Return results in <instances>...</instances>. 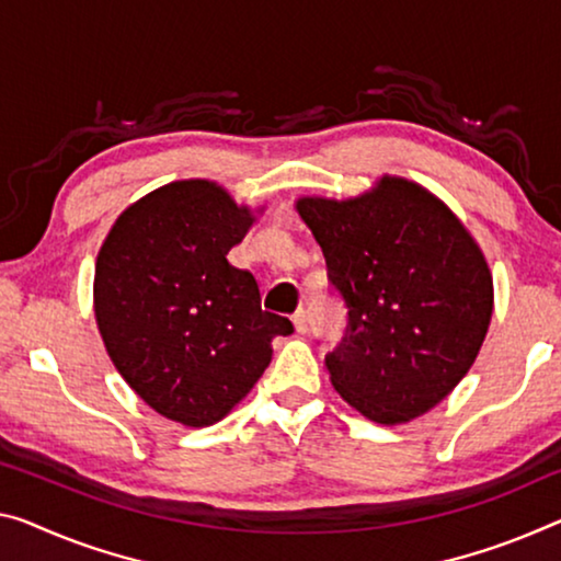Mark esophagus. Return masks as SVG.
<instances>
[{
    "label": "esophagus",
    "instance_id": "34e87169",
    "mask_svg": "<svg viewBox=\"0 0 561 561\" xmlns=\"http://www.w3.org/2000/svg\"><path fill=\"white\" fill-rule=\"evenodd\" d=\"M308 321H310V316H308L306 308L296 310V316H293V323H296V331L298 333H306L308 331Z\"/></svg>",
    "mask_w": 561,
    "mask_h": 561
}]
</instances>
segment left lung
Here are the masks:
<instances>
[{
    "mask_svg": "<svg viewBox=\"0 0 561 561\" xmlns=\"http://www.w3.org/2000/svg\"><path fill=\"white\" fill-rule=\"evenodd\" d=\"M296 208L346 306V331L325 356L333 389L386 426L434 409L467 376L494 308L489 265L467 228L401 178Z\"/></svg>",
    "mask_w": 561,
    "mask_h": 561,
    "instance_id": "left-lung-1",
    "label": "left lung"
}]
</instances>
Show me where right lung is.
I'll return each mask as SVG.
<instances>
[{
  "instance_id": "1",
  "label": "right lung",
  "mask_w": 561,
  "mask_h": 561,
  "mask_svg": "<svg viewBox=\"0 0 561 561\" xmlns=\"http://www.w3.org/2000/svg\"><path fill=\"white\" fill-rule=\"evenodd\" d=\"M253 226L208 180H180L119 215L94 265V316L112 364L165 419L210 426L268 368L288 318L261 308L228 251Z\"/></svg>"
}]
</instances>
